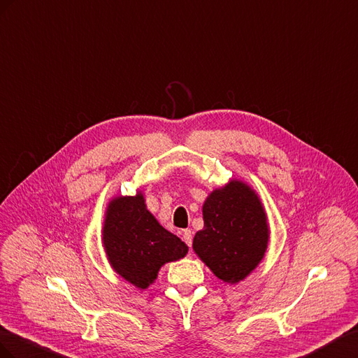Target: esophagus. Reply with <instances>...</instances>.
<instances>
[{
	"instance_id": "1",
	"label": "esophagus",
	"mask_w": 358,
	"mask_h": 358,
	"mask_svg": "<svg viewBox=\"0 0 358 358\" xmlns=\"http://www.w3.org/2000/svg\"><path fill=\"white\" fill-rule=\"evenodd\" d=\"M182 240H185V243L187 244L189 248L192 246L193 236H192V231H190V229H185V231H182Z\"/></svg>"
}]
</instances>
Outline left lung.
Returning a JSON list of instances; mask_svg holds the SVG:
<instances>
[{
  "label": "left lung",
  "instance_id": "left-lung-1",
  "mask_svg": "<svg viewBox=\"0 0 358 358\" xmlns=\"http://www.w3.org/2000/svg\"><path fill=\"white\" fill-rule=\"evenodd\" d=\"M203 229L193 250L223 282L238 283L258 267L268 246L267 214L255 190L240 180L213 190L202 206Z\"/></svg>",
  "mask_w": 358,
  "mask_h": 358
}]
</instances>
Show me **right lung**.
Here are the masks:
<instances>
[{
	"mask_svg": "<svg viewBox=\"0 0 358 358\" xmlns=\"http://www.w3.org/2000/svg\"><path fill=\"white\" fill-rule=\"evenodd\" d=\"M101 241L110 267L139 289L157 279L162 265L185 258L189 250L147 210L141 192L109 202Z\"/></svg>",
	"mask_w": 358,
	"mask_h": 358,
	"instance_id": "1",
	"label": "right lung"
}]
</instances>
